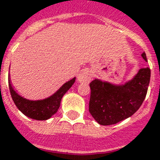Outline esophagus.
Here are the masks:
<instances>
[{"instance_id": "esophagus-1", "label": "esophagus", "mask_w": 160, "mask_h": 160, "mask_svg": "<svg viewBox=\"0 0 160 160\" xmlns=\"http://www.w3.org/2000/svg\"><path fill=\"white\" fill-rule=\"evenodd\" d=\"M92 75L89 70H82L77 76V80L80 83H89L91 81Z\"/></svg>"}]
</instances>
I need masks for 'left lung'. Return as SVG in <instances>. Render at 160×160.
<instances>
[{"mask_svg":"<svg viewBox=\"0 0 160 160\" xmlns=\"http://www.w3.org/2000/svg\"><path fill=\"white\" fill-rule=\"evenodd\" d=\"M142 57L147 61L146 53ZM150 69L142 68L123 85L95 79L90 83L89 112L101 125H112L132 116L141 107L148 91Z\"/></svg>","mask_w":160,"mask_h":160,"instance_id":"8db88e82","label":"left lung"}]
</instances>
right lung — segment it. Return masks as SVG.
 <instances>
[{"label":"right lung","instance_id":"1","mask_svg":"<svg viewBox=\"0 0 160 160\" xmlns=\"http://www.w3.org/2000/svg\"><path fill=\"white\" fill-rule=\"evenodd\" d=\"M8 82H9V89L12 100L18 110L28 118L34 120L43 121L49 119L53 114H55L58 112L62 97L75 82V77L64 83L52 96H48L45 99L36 100V101L26 99L23 96H20L13 88L10 75L8 78Z\"/></svg>","mask_w":160,"mask_h":160}]
</instances>
